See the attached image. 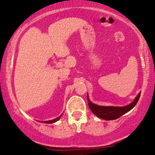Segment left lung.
<instances>
[{
  "instance_id": "obj_1",
  "label": "left lung",
  "mask_w": 155,
  "mask_h": 155,
  "mask_svg": "<svg viewBox=\"0 0 155 155\" xmlns=\"http://www.w3.org/2000/svg\"><path fill=\"white\" fill-rule=\"evenodd\" d=\"M141 93V92H140ZM140 93L138 94V95L135 97L132 103L129 105L123 107H118V106H98V105L94 104L89 100V97L87 95L88 103H89V106L90 108L91 111L95 114L98 117L101 119L106 120H115L119 118L120 117L124 114L125 113L128 112L131 110V109L135 106L137 104L138 100H139Z\"/></svg>"
}]
</instances>
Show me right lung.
<instances>
[{
    "label": "right lung",
    "mask_w": 155,
    "mask_h": 155,
    "mask_svg": "<svg viewBox=\"0 0 155 155\" xmlns=\"http://www.w3.org/2000/svg\"><path fill=\"white\" fill-rule=\"evenodd\" d=\"M61 116H62V114H61V115H60L59 117H57V118H55V119H54V120H48V121H44V123H46V124H52V123H54V122H56V121H58V120L60 119V118H61Z\"/></svg>",
    "instance_id": "obj_1"
}]
</instances>
